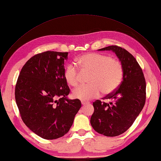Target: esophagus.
Segmentation results:
<instances>
[{"mask_svg":"<svg viewBox=\"0 0 161 161\" xmlns=\"http://www.w3.org/2000/svg\"><path fill=\"white\" fill-rule=\"evenodd\" d=\"M81 104H83V105H85V104H88V103H89V102H86V101H81Z\"/></svg>","mask_w":161,"mask_h":161,"instance_id":"1","label":"esophagus"}]
</instances>
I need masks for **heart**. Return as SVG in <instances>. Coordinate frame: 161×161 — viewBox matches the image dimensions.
I'll return each mask as SVG.
<instances>
[{
	"label": "heart",
	"mask_w": 161,
	"mask_h": 161,
	"mask_svg": "<svg viewBox=\"0 0 161 161\" xmlns=\"http://www.w3.org/2000/svg\"><path fill=\"white\" fill-rule=\"evenodd\" d=\"M82 73H89V84L73 90L74 98L89 100L100 94H108L118 88L123 79L124 69L119 59L102 53H91L80 56L76 60ZM81 72L75 64H68L64 68V78L69 85L76 86L80 82Z\"/></svg>",
	"instance_id": "b5f03b06"
}]
</instances>
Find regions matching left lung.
Segmentation results:
<instances>
[{
  "label": "left lung",
  "mask_w": 161,
  "mask_h": 161,
  "mask_svg": "<svg viewBox=\"0 0 161 161\" xmlns=\"http://www.w3.org/2000/svg\"><path fill=\"white\" fill-rule=\"evenodd\" d=\"M99 50H112L124 69L123 80L116 90L93 102L94 111L90 119L93 129L106 136L122 134L132 126L145 105L146 84L143 70L136 58L124 48L111 45Z\"/></svg>",
  "instance_id": "obj_1"
}]
</instances>
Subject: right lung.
Segmentation results:
<instances>
[{"mask_svg": "<svg viewBox=\"0 0 161 161\" xmlns=\"http://www.w3.org/2000/svg\"><path fill=\"white\" fill-rule=\"evenodd\" d=\"M68 53L46 51L24 64L18 76L15 98L21 119L35 134L53 140L66 134L81 107L80 99H68L64 78Z\"/></svg>", "mask_w": 161, "mask_h": 161, "instance_id": "obj_1", "label": "right lung"}]
</instances>
